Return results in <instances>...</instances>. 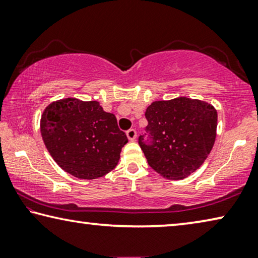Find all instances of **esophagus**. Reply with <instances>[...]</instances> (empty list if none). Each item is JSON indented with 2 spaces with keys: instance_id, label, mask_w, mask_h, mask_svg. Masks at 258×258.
Returning a JSON list of instances; mask_svg holds the SVG:
<instances>
[{
  "instance_id": "1",
  "label": "esophagus",
  "mask_w": 258,
  "mask_h": 258,
  "mask_svg": "<svg viewBox=\"0 0 258 258\" xmlns=\"http://www.w3.org/2000/svg\"><path fill=\"white\" fill-rule=\"evenodd\" d=\"M126 134H127L128 140H131V141H134L137 139V131L134 128H130L127 132H126Z\"/></svg>"
}]
</instances>
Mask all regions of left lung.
<instances>
[{"label":"left lung","instance_id":"8db88e82","mask_svg":"<svg viewBox=\"0 0 258 258\" xmlns=\"http://www.w3.org/2000/svg\"><path fill=\"white\" fill-rule=\"evenodd\" d=\"M146 132L139 137L149 166L168 179H183L202 166L213 148L218 113L201 99L177 97L153 102L146 110Z\"/></svg>","mask_w":258,"mask_h":258}]
</instances>
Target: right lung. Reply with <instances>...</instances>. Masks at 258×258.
<instances>
[{
  "label": "right lung",
  "instance_id": "1",
  "mask_svg": "<svg viewBox=\"0 0 258 258\" xmlns=\"http://www.w3.org/2000/svg\"><path fill=\"white\" fill-rule=\"evenodd\" d=\"M40 132L57 166L81 179H95L113 170L128 141L113 113L105 112L96 101L73 97L46 106Z\"/></svg>",
  "mask_w": 258,
  "mask_h": 258
}]
</instances>
